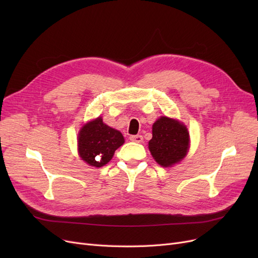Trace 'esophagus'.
I'll list each match as a JSON object with an SVG mask.
<instances>
[{
  "instance_id": "34e87169",
  "label": "esophagus",
  "mask_w": 258,
  "mask_h": 258,
  "mask_svg": "<svg viewBox=\"0 0 258 258\" xmlns=\"http://www.w3.org/2000/svg\"><path fill=\"white\" fill-rule=\"evenodd\" d=\"M132 142H136V143H142L143 142V137L137 135V136H130L129 138Z\"/></svg>"
}]
</instances>
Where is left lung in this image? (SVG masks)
I'll use <instances>...</instances> for the list:
<instances>
[{"label": "left lung", "instance_id": "1", "mask_svg": "<svg viewBox=\"0 0 258 258\" xmlns=\"http://www.w3.org/2000/svg\"><path fill=\"white\" fill-rule=\"evenodd\" d=\"M153 138L148 148L161 167H172L188 152L189 132L184 123L161 116L153 124Z\"/></svg>", "mask_w": 258, "mask_h": 258}]
</instances>
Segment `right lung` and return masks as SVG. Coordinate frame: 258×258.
Here are the masks:
<instances>
[{
  "label": "right lung",
  "instance_id": "right-lung-1",
  "mask_svg": "<svg viewBox=\"0 0 258 258\" xmlns=\"http://www.w3.org/2000/svg\"><path fill=\"white\" fill-rule=\"evenodd\" d=\"M123 142L120 131L107 126L101 117L84 124L77 139L80 157L96 168L106 165Z\"/></svg>",
  "mask_w": 258,
  "mask_h": 258
}]
</instances>
